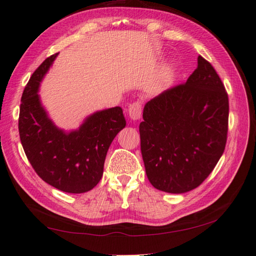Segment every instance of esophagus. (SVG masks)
I'll use <instances>...</instances> for the list:
<instances>
[{
    "mask_svg": "<svg viewBox=\"0 0 256 256\" xmlns=\"http://www.w3.org/2000/svg\"><path fill=\"white\" fill-rule=\"evenodd\" d=\"M128 116L133 121L140 120L142 116V103L140 101H135L128 106Z\"/></svg>",
    "mask_w": 256,
    "mask_h": 256,
    "instance_id": "esophagus-1",
    "label": "esophagus"
}]
</instances>
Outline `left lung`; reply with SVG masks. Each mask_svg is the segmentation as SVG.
<instances>
[{
  "instance_id": "left-lung-1",
  "label": "left lung",
  "mask_w": 256,
  "mask_h": 256,
  "mask_svg": "<svg viewBox=\"0 0 256 256\" xmlns=\"http://www.w3.org/2000/svg\"><path fill=\"white\" fill-rule=\"evenodd\" d=\"M140 124L148 181L168 193L201 185L224 152L228 96L212 64L201 55L188 81L145 104Z\"/></svg>"
}]
</instances>
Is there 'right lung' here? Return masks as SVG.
I'll use <instances>...</instances> for the list:
<instances>
[{
  "label": "right lung",
  "instance_id": "right-lung-1",
  "mask_svg": "<svg viewBox=\"0 0 256 256\" xmlns=\"http://www.w3.org/2000/svg\"><path fill=\"white\" fill-rule=\"evenodd\" d=\"M56 55L35 70L24 88L18 133L38 176L60 191L78 194L100 182L110 145L126 122L122 108L116 106L92 114L76 131L65 133L55 126L42 108L38 90Z\"/></svg>",
  "mask_w": 256,
  "mask_h": 256
}]
</instances>
